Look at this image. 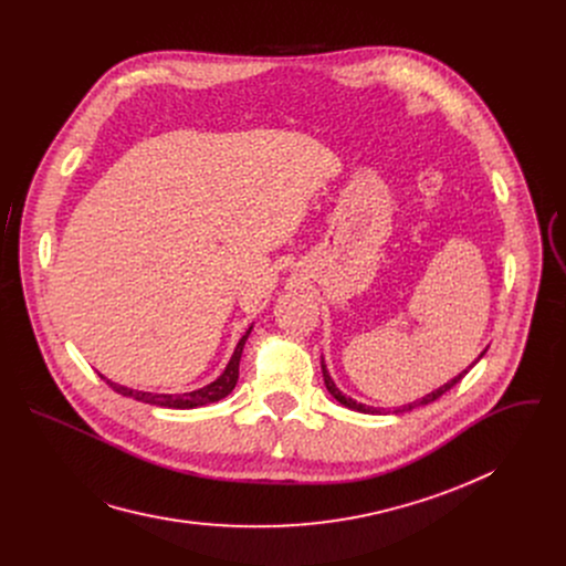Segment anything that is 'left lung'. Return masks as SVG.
Wrapping results in <instances>:
<instances>
[{
    "label": "left lung",
    "instance_id": "1",
    "mask_svg": "<svg viewBox=\"0 0 566 566\" xmlns=\"http://www.w3.org/2000/svg\"><path fill=\"white\" fill-rule=\"evenodd\" d=\"M486 354V352H481V356ZM479 356V358H481ZM479 358L468 367V369H463L459 376H454L450 382H446V385H441L439 389H434V391H430V394H426L423 398H419V400H415V402H408V406H402V408H396L394 412L398 415V412H410V410H415V408H419V406H428V402H432V400H437L439 396H443L446 391H450L476 363H479ZM322 376H325V385H327V389H329V394L340 402V406H345V408H349V410H354V412H363V415H385V410H380V408H369V406H363V402H356L354 398H349V396H345L338 387H336V382H334V378L329 376V371H327V365H325V360H322Z\"/></svg>",
    "mask_w": 566,
    "mask_h": 566
}]
</instances>
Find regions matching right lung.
<instances>
[{"mask_svg": "<svg viewBox=\"0 0 566 566\" xmlns=\"http://www.w3.org/2000/svg\"><path fill=\"white\" fill-rule=\"evenodd\" d=\"M253 327H249V332L241 336V340L237 343L234 347V354L230 358V363L226 365L223 374L212 380L210 385L201 387V389H195V391H186V394H154V391H140V389H132V387H125V385H116L112 380H107V385L123 394V396H129V398H136V400H143V402H149V406H156V408H172V410H192V408H201V406H208V402H214V400H221L223 396H228L234 385H237V378H239V360H241V352H244V345L251 336Z\"/></svg>", "mask_w": 566, "mask_h": 566, "instance_id": "right-lung-1", "label": "right lung"}]
</instances>
